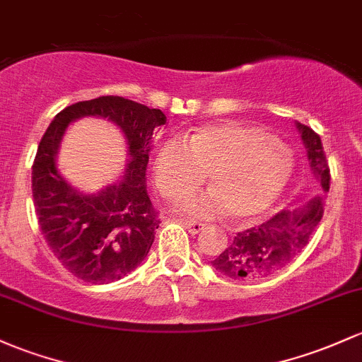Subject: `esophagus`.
Returning a JSON list of instances; mask_svg holds the SVG:
<instances>
[{"label":"esophagus","instance_id":"obj_1","mask_svg":"<svg viewBox=\"0 0 362 362\" xmlns=\"http://www.w3.org/2000/svg\"><path fill=\"white\" fill-rule=\"evenodd\" d=\"M180 223L184 225L190 233H194V235H196V233H199L201 230L204 228V225H202L201 221H196V220H180Z\"/></svg>","mask_w":362,"mask_h":362}]
</instances>
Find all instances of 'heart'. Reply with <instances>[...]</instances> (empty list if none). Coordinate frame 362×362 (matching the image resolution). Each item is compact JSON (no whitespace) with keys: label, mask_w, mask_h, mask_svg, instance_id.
I'll use <instances>...</instances> for the list:
<instances>
[{"label":"heart","mask_w":362,"mask_h":362,"mask_svg":"<svg viewBox=\"0 0 362 362\" xmlns=\"http://www.w3.org/2000/svg\"><path fill=\"white\" fill-rule=\"evenodd\" d=\"M154 180L166 199L197 189L208 173L213 190L184 197L178 206L197 216L226 211L233 221L263 214L278 199L291 177L285 146L254 125L213 123L197 129L187 141L170 137L158 148Z\"/></svg>","instance_id":"1"}]
</instances>
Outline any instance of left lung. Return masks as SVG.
<instances>
[{"instance_id":"obj_1","label":"left lung","mask_w":362,"mask_h":362,"mask_svg":"<svg viewBox=\"0 0 362 362\" xmlns=\"http://www.w3.org/2000/svg\"><path fill=\"white\" fill-rule=\"evenodd\" d=\"M313 173L325 192L329 190V168L321 139L308 125L297 122ZM325 211V194L309 199L303 208L276 213L259 226L239 232L232 244L211 261L221 275L257 280L276 275L303 252Z\"/></svg>"}]
</instances>
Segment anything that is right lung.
Returning a JSON list of instances; mask_svg holds the SVG:
<instances>
[{
    "label": "right lung",
    "instance_id": "add662e5",
    "mask_svg": "<svg viewBox=\"0 0 362 362\" xmlns=\"http://www.w3.org/2000/svg\"><path fill=\"white\" fill-rule=\"evenodd\" d=\"M84 116L113 121L129 151L121 180L94 194L71 188L56 166L66 127ZM165 123L161 110L120 96H101L66 106L47 127L33 165L34 206L47 245L74 276L110 284L134 272L148 256L160 218L146 189V168L154 130Z\"/></svg>",
    "mask_w": 362,
    "mask_h": 362
}]
</instances>
